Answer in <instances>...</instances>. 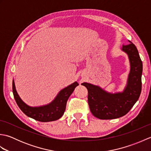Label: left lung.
<instances>
[{"instance_id": "1", "label": "left lung", "mask_w": 151, "mask_h": 151, "mask_svg": "<svg viewBox=\"0 0 151 151\" xmlns=\"http://www.w3.org/2000/svg\"><path fill=\"white\" fill-rule=\"evenodd\" d=\"M123 45L122 50L129 55L130 72L128 84L121 93L111 94L98 86L83 83L88 91V101L89 109L95 117L100 119H113L126 115L133 107L142 91L143 64L136 46L129 40Z\"/></svg>"}]
</instances>
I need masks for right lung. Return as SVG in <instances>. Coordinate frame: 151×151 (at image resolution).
<instances>
[{
    "instance_id": "obj_1",
    "label": "right lung",
    "mask_w": 151,
    "mask_h": 151,
    "mask_svg": "<svg viewBox=\"0 0 151 151\" xmlns=\"http://www.w3.org/2000/svg\"><path fill=\"white\" fill-rule=\"evenodd\" d=\"M77 86H78L77 82H74L68 87L60 91L56 99L50 104L37 108L28 106L21 100L15 90L14 81L12 84V89L16 103L25 115L38 121L50 122L59 119L63 115L65 110L67 101Z\"/></svg>"
}]
</instances>
